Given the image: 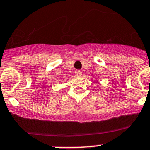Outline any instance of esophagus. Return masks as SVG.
<instances>
[{"label":"esophagus","instance_id":"obj_1","mask_svg":"<svg viewBox=\"0 0 150 150\" xmlns=\"http://www.w3.org/2000/svg\"><path fill=\"white\" fill-rule=\"evenodd\" d=\"M75 76H80L81 75H82V71H79V70H77V71H75Z\"/></svg>","mask_w":150,"mask_h":150}]
</instances>
